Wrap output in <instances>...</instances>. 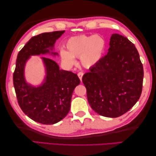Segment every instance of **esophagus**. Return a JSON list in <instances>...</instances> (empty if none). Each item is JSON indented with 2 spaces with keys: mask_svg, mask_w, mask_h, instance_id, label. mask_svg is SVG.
Returning <instances> with one entry per match:
<instances>
[{
  "mask_svg": "<svg viewBox=\"0 0 156 156\" xmlns=\"http://www.w3.org/2000/svg\"><path fill=\"white\" fill-rule=\"evenodd\" d=\"M83 75H84V73L82 72H80L78 74V76L79 77V78H80V81H82V76H83Z\"/></svg>",
  "mask_w": 156,
  "mask_h": 156,
  "instance_id": "34e87169",
  "label": "esophagus"
}]
</instances>
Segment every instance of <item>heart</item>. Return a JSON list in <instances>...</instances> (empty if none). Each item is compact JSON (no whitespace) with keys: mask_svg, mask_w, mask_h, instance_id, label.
I'll use <instances>...</instances> for the list:
<instances>
[{"mask_svg":"<svg viewBox=\"0 0 156 156\" xmlns=\"http://www.w3.org/2000/svg\"><path fill=\"white\" fill-rule=\"evenodd\" d=\"M66 49H61L62 62L72 67L76 64L75 58H80L81 64L90 68L100 62L105 51L106 41L101 35H79L69 38L66 42Z\"/></svg>","mask_w":156,"mask_h":156,"instance_id":"1","label":"heart"}]
</instances>
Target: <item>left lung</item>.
Masks as SVG:
<instances>
[{
  "label": "left lung",
  "instance_id": "obj_1",
  "mask_svg": "<svg viewBox=\"0 0 156 156\" xmlns=\"http://www.w3.org/2000/svg\"><path fill=\"white\" fill-rule=\"evenodd\" d=\"M107 55L82 77L91 108L100 115L115 118L125 114L140 99L144 68L135 45L112 34Z\"/></svg>",
  "mask_w": 156,
  "mask_h": 156
}]
</instances>
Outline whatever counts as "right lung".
Returning <instances> with one entry per match:
<instances>
[{"mask_svg":"<svg viewBox=\"0 0 156 156\" xmlns=\"http://www.w3.org/2000/svg\"><path fill=\"white\" fill-rule=\"evenodd\" d=\"M64 32L44 33L31 37L19 52L16 60L13 84L19 105L26 115L41 124H55L68 115L73 91L80 80L76 74L59 69L53 59L41 58L46 76L41 85L33 87L25 80V66L31 55H58L51 51Z\"/></svg>","mask_w":156,"mask_h":156,"instance_id":"add662e5","label":"right lung"}]
</instances>
